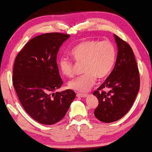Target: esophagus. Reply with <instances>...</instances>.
<instances>
[{"label":"esophagus","mask_w":152,"mask_h":152,"mask_svg":"<svg viewBox=\"0 0 152 152\" xmlns=\"http://www.w3.org/2000/svg\"><path fill=\"white\" fill-rule=\"evenodd\" d=\"M76 96L78 97H80V98H85L86 96V94H81V93H77Z\"/></svg>","instance_id":"esophagus-1"}]
</instances>
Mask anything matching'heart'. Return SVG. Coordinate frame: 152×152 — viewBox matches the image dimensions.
<instances>
[{"label": "heart", "instance_id": "1", "mask_svg": "<svg viewBox=\"0 0 152 152\" xmlns=\"http://www.w3.org/2000/svg\"><path fill=\"white\" fill-rule=\"evenodd\" d=\"M76 62H83L84 74L72 79L68 87L81 93L88 92L98 78H103L109 74L116 59V50L109 42L87 40L80 43L71 51ZM61 72L66 76L73 74V61L61 56L58 61Z\"/></svg>", "mask_w": 152, "mask_h": 152}]
</instances>
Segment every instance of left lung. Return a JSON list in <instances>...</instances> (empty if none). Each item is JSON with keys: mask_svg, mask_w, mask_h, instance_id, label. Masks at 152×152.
<instances>
[{"mask_svg": "<svg viewBox=\"0 0 152 152\" xmlns=\"http://www.w3.org/2000/svg\"><path fill=\"white\" fill-rule=\"evenodd\" d=\"M118 52L112 72L93 92L99 100L94 116L104 123H112L127 114L140 90V73L134 53L127 42L114 35ZM108 88L109 92H100Z\"/></svg>", "mask_w": 152, "mask_h": 152, "instance_id": "obj_1", "label": "left lung"}]
</instances>
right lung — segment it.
I'll use <instances>...</instances> for the list:
<instances>
[{"label":"right lung","instance_id":"1","mask_svg":"<svg viewBox=\"0 0 152 152\" xmlns=\"http://www.w3.org/2000/svg\"><path fill=\"white\" fill-rule=\"evenodd\" d=\"M70 35L44 33L31 39L15 58L12 83L23 107L29 116L43 125L63 119L76 97L72 90L53 92L63 84L57 55Z\"/></svg>","mask_w":152,"mask_h":152}]
</instances>
